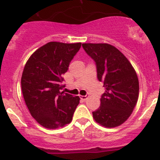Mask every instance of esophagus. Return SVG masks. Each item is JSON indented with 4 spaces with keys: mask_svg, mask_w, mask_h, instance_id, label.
Here are the masks:
<instances>
[{
    "mask_svg": "<svg viewBox=\"0 0 160 160\" xmlns=\"http://www.w3.org/2000/svg\"><path fill=\"white\" fill-rule=\"evenodd\" d=\"M80 98L83 100V101H86L88 98V96H80Z\"/></svg>",
    "mask_w": 160,
    "mask_h": 160,
    "instance_id": "obj_1",
    "label": "esophagus"
}]
</instances>
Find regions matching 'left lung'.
Here are the masks:
<instances>
[{
	"label": "left lung",
	"mask_w": 160,
	"mask_h": 160,
	"mask_svg": "<svg viewBox=\"0 0 160 160\" xmlns=\"http://www.w3.org/2000/svg\"><path fill=\"white\" fill-rule=\"evenodd\" d=\"M83 49L94 59L97 78L105 92L101 105L92 112L97 123L105 128L120 126L130 117L139 96L137 72L123 54L107 43H83Z\"/></svg>",
	"instance_id": "1"
}]
</instances>
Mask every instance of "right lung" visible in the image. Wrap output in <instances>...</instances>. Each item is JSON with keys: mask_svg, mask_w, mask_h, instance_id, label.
<instances>
[{"mask_svg": "<svg viewBox=\"0 0 160 160\" xmlns=\"http://www.w3.org/2000/svg\"><path fill=\"white\" fill-rule=\"evenodd\" d=\"M81 45L48 42L34 51L25 64L21 78L25 104L46 128H59L72 121L80 98L61 92L60 82Z\"/></svg>", "mask_w": 160, "mask_h": 160, "instance_id": "add662e5", "label": "right lung"}]
</instances>
